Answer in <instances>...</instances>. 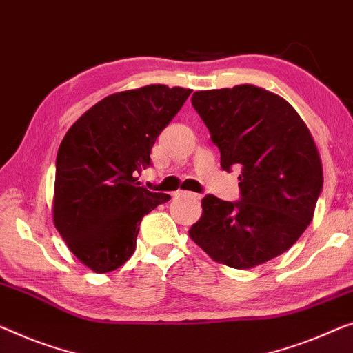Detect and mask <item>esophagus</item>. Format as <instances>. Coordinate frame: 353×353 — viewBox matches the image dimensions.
<instances>
[{
  "mask_svg": "<svg viewBox=\"0 0 353 353\" xmlns=\"http://www.w3.org/2000/svg\"><path fill=\"white\" fill-rule=\"evenodd\" d=\"M174 196H187V198H190V199H194V201H199V194H196V193H192V192H176L174 193Z\"/></svg>",
  "mask_w": 353,
  "mask_h": 353,
  "instance_id": "esophagus-1",
  "label": "esophagus"
}]
</instances>
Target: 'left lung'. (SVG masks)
<instances>
[{
	"label": "left lung",
	"instance_id": "8db88e82",
	"mask_svg": "<svg viewBox=\"0 0 353 353\" xmlns=\"http://www.w3.org/2000/svg\"><path fill=\"white\" fill-rule=\"evenodd\" d=\"M192 104L223 170L241 166V201L204 196L190 239L236 270L276 259L312 222L322 192V159L311 131L290 103L250 83L194 92Z\"/></svg>",
	"mask_w": 353,
	"mask_h": 353
}]
</instances>
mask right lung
Wrapping results in <instances>:
<instances>
[{"label":"right lung","instance_id":"add662e5","mask_svg":"<svg viewBox=\"0 0 353 353\" xmlns=\"http://www.w3.org/2000/svg\"><path fill=\"white\" fill-rule=\"evenodd\" d=\"M190 88L152 83L112 93L79 117L57 154L54 225L93 272L114 271L133 255L139 223L170 194L139 187L150 150Z\"/></svg>","mask_w":353,"mask_h":353}]
</instances>
